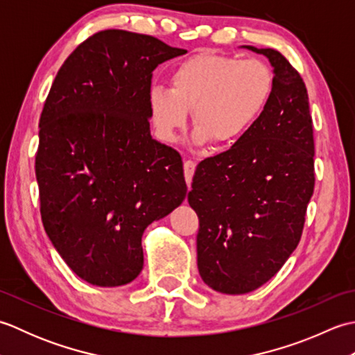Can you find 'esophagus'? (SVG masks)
Returning <instances> with one entry per match:
<instances>
[{
    "mask_svg": "<svg viewBox=\"0 0 355 355\" xmlns=\"http://www.w3.org/2000/svg\"><path fill=\"white\" fill-rule=\"evenodd\" d=\"M195 168H197V163L192 162V160H186L183 164V169H184V178H186V183L187 186H191L192 183V177H193V172Z\"/></svg>",
    "mask_w": 355,
    "mask_h": 355,
    "instance_id": "obj_1",
    "label": "esophagus"
}]
</instances>
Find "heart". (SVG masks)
Listing matches in <instances>:
<instances>
[{"mask_svg": "<svg viewBox=\"0 0 355 355\" xmlns=\"http://www.w3.org/2000/svg\"><path fill=\"white\" fill-rule=\"evenodd\" d=\"M169 89L149 92L150 119L166 141L177 139L192 110L195 140L215 146L230 145L243 135L275 89L273 69L259 58L197 55L171 74Z\"/></svg>", "mask_w": 355, "mask_h": 355, "instance_id": "1", "label": "heart"}]
</instances>
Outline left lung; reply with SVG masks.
Instances as JSON below:
<instances>
[{
  "mask_svg": "<svg viewBox=\"0 0 355 355\" xmlns=\"http://www.w3.org/2000/svg\"><path fill=\"white\" fill-rule=\"evenodd\" d=\"M275 89L229 150L202 160L187 195L197 212L198 271L210 288L244 294L273 277L302 236L314 192V135L306 87L273 49Z\"/></svg>",
  "mask_w": 355,
  "mask_h": 355,
  "instance_id": "left-lung-1",
  "label": "left lung"
}]
</instances>
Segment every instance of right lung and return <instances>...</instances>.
Returning a JSON list of instances; mask_svg holds the SVG:
<instances>
[{
  "label": "right lung",
  "mask_w": 355,
  "mask_h": 355,
  "mask_svg": "<svg viewBox=\"0 0 355 355\" xmlns=\"http://www.w3.org/2000/svg\"><path fill=\"white\" fill-rule=\"evenodd\" d=\"M186 50L154 36L101 30L53 80L35 172L44 229L88 284L119 286L143 268L141 235L186 197L182 157L153 139V71Z\"/></svg>",
  "instance_id": "obj_1"
}]
</instances>
